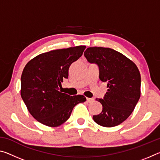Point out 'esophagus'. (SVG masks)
Segmentation results:
<instances>
[{
	"label": "esophagus",
	"instance_id": "obj_1",
	"mask_svg": "<svg viewBox=\"0 0 160 160\" xmlns=\"http://www.w3.org/2000/svg\"><path fill=\"white\" fill-rule=\"evenodd\" d=\"M87 102H89V103H92L94 102V99L92 98H87Z\"/></svg>",
	"mask_w": 160,
	"mask_h": 160
}]
</instances>
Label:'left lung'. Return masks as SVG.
I'll return each instance as SVG.
<instances>
[{"label":"left lung","mask_w":160,"mask_h":160,"mask_svg":"<svg viewBox=\"0 0 160 160\" xmlns=\"http://www.w3.org/2000/svg\"><path fill=\"white\" fill-rule=\"evenodd\" d=\"M90 63L99 68V79L107 83L102 112L93 119L104 127L118 126L126 121L134 110L140 97V71L136 65L118 51L110 48L89 47L84 53Z\"/></svg>","instance_id":"8db88e82"}]
</instances>
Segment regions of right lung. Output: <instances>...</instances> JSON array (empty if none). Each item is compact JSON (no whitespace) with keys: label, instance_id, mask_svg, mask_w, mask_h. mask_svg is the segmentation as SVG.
I'll return each mask as SVG.
<instances>
[{"label":"right lung","instance_id":"right-lung-1","mask_svg":"<svg viewBox=\"0 0 160 160\" xmlns=\"http://www.w3.org/2000/svg\"><path fill=\"white\" fill-rule=\"evenodd\" d=\"M85 46L43 53L26 64L21 75L20 94L30 114L49 127L61 126L72 109L86 97L61 92V82L68 77L70 65L82 55Z\"/></svg>","mask_w":160,"mask_h":160}]
</instances>
